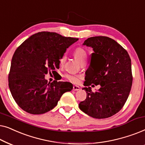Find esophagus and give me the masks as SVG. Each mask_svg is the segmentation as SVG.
Instances as JSON below:
<instances>
[{
	"mask_svg": "<svg viewBox=\"0 0 145 145\" xmlns=\"http://www.w3.org/2000/svg\"><path fill=\"white\" fill-rule=\"evenodd\" d=\"M78 90H80V87H79L78 86H76V85H74V86H73V90L77 91Z\"/></svg>",
	"mask_w": 145,
	"mask_h": 145,
	"instance_id": "esophagus-1",
	"label": "esophagus"
}]
</instances>
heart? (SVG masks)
Wrapping results in <instances>:
<instances>
[{"label":"heart","mask_w":145,"mask_h":145,"mask_svg":"<svg viewBox=\"0 0 145 145\" xmlns=\"http://www.w3.org/2000/svg\"><path fill=\"white\" fill-rule=\"evenodd\" d=\"M74 57L78 60L79 62L81 63L82 61H84L86 57V53L84 51V49L81 48V47H78L77 48L74 52ZM65 59H66V55H64L61 57L60 59V63L61 65H63L65 63ZM67 78L68 79L69 81L72 82L73 83H78L80 80V78H81V76L78 74H67L66 75Z\"/></svg>","instance_id":"heart-1"}]
</instances>
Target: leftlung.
Segmentation results:
<instances>
[{
	"label": "left lung",
	"mask_w": 145,
	"mask_h": 145,
	"mask_svg": "<svg viewBox=\"0 0 145 145\" xmlns=\"http://www.w3.org/2000/svg\"><path fill=\"white\" fill-rule=\"evenodd\" d=\"M83 45L92 47L90 64L84 82L86 98L79 104L81 111L92 118H108L121 110L133 82L131 61L127 51L106 36L89 37ZM101 85L93 93L89 86Z\"/></svg>",
	"instance_id": "obj_1"
}]
</instances>
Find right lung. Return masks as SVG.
I'll return each mask as SVG.
<instances>
[{
	"label": "right lung",
	"instance_id": "obj_1",
	"mask_svg": "<svg viewBox=\"0 0 145 145\" xmlns=\"http://www.w3.org/2000/svg\"><path fill=\"white\" fill-rule=\"evenodd\" d=\"M78 38L41 31L24 41L15 51L8 75L14 100L29 114H42L57 105L62 95L72 90L67 82H47L45 75L59 68L60 59Z\"/></svg>",
	"mask_w": 145,
	"mask_h": 145
}]
</instances>
